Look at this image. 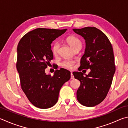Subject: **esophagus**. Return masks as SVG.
Here are the masks:
<instances>
[{
	"label": "esophagus",
	"mask_w": 128,
	"mask_h": 128,
	"mask_svg": "<svg viewBox=\"0 0 128 128\" xmlns=\"http://www.w3.org/2000/svg\"><path fill=\"white\" fill-rule=\"evenodd\" d=\"M74 79V76L72 73L71 72V79Z\"/></svg>",
	"instance_id": "1"
}]
</instances>
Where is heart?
<instances>
[{
	"label": "heart",
	"mask_w": 128,
	"mask_h": 128,
	"mask_svg": "<svg viewBox=\"0 0 128 128\" xmlns=\"http://www.w3.org/2000/svg\"><path fill=\"white\" fill-rule=\"evenodd\" d=\"M66 42L72 48L75 50L78 48H81L82 43L81 40L75 36H70L67 38ZM60 43L55 42L52 46V52L53 55L57 56L60 52ZM75 63V60H65L60 63V65L64 68L68 69H72L74 68Z\"/></svg>",
	"instance_id": "1"
}]
</instances>
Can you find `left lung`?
<instances>
[{
	"label": "left lung",
	"mask_w": 128,
	"mask_h": 128,
	"mask_svg": "<svg viewBox=\"0 0 128 128\" xmlns=\"http://www.w3.org/2000/svg\"><path fill=\"white\" fill-rule=\"evenodd\" d=\"M74 31L86 40V47L80 60L79 72L72 74L80 82L77 91V99L86 107L100 104L106 98L115 72V58L112 46L104 34L94 27H86ZM91 69L84 77L80 71Z\"/></svg>",
	"instance_id": "obj_1"
}]
</instances>
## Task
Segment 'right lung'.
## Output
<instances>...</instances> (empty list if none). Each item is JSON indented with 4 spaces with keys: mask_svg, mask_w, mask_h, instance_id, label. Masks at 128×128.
<instances>
[{
    "mask_svg": "<svg viewBox=\"0 0 128 128\" xmlns=\"http://www.w3.org/2000/svg\"><path fill=\"white\" fill-rule=\"evenodd\" d=\"M66 30L36 28L24 35L18 44L16 68L21 89L29 101L38 108L53 106L60 89L71 78L70 71L62 68L56 70L53 76L45 72L53 58L51 43Z\"/></svg>",
    "mask_w": 128,
    "mask_h": 128,
    "instance_id": "obj_1",
    "label": "right lung"
}]
</instances>
